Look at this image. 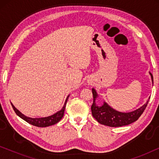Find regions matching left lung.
Segmentation results:
<instances>
[{
    "mask_svg": "<svg viewBox=\"0 0 159 159\" xmlns=\"http://www.w3.org/2000/svg\"><path fill=\"white\" fill-rule=\"evenodd\" d=\"M150 75L151 76L152 81L153 82V75L151 73H150ZM92 92L93 103L92 106H91V111H92L93 116L96 119L98 122L101 124V125L113 127H122V126L130 125V124L138 120L145 111L149 101H148L147 103H145L140 108L133 111L129 113H121L113 109L105 102H104L103 106H98L95 104V99L98 97V94L94 88L92 89Z\"/></svg>",
    "mask_w": 159,
    "mask_h": 159,
    "instance_id": "obj_1",
    "label": "left lung"
}]
</instances>
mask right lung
Instances as JSON below:
<instances>
[{"label": "right lung", "instance_id": "obj_1", "mask_svg": "<svg viewBox=\"0 0 159 159\" xmlns=\"http://www.w3.org/2000/svg\"><path fill=\"white\" fill-rule=\"evenodd\" d=\"M68 95L66 99V101H65V103L63 108L61 109L60 111H58L55 114L51 115V116H47V117H42V118H30V117H27L25 116V115L21 114V113L19 111L18 109H16L15 108V106L13 105L11 103V106L13 107V109L15 111V113L18 115V116L24 119L25 121H27V123L30 124V125L35 126V127H49V126L53 125L55 124L58 123L61 119H62V117L64 116V111H65V108H66V102L68 101L69 98Z\"/></svg>", "mask_w": 159, "mask_h": 159}]
</instances>
